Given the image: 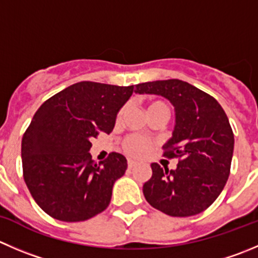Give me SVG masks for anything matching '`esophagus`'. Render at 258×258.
<instances>
[{"label": "esophagus", "instance_id": "esophagus-1", "mask_svg": "<svg viewBox=\"0 0 258 258\" xmlns=\"http://www.w3.org/2000/svg\"><path fill=\"white\" fill-rule=\"evenodd\" d=\"M127 165H128V169H132L134 166H136V161H134V160H128V161H127Z\"/></svg>", "mask_w": 258, "mask_h": 258}]
</instances>
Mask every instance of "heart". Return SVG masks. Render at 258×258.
I'll return each instance as SVG.
<instances>
[{"label":"heart","instance_id":"heart-1","mask_svg":"<svg viewBox=\"0 0 258 258\" xmlns=\"http://www.w3.org/2000/svg\"><path fill=\"white\" fill-rule=\"evenodd\" d=\"M161 104L162 106H165V104L160 101L150 102V103L147 104V109L152 108V107L155 106H161ZM121 116H122V109L118 112V114H117V121L121 119ZM149 146H150L149 140H146L142 136H139V135H131V136L127 137L123 142L124 151H126L128 155H131V156H141L142 154H145V152L147 151Z\"/></svg>","mask_w":258,"mask_h":258}]
</instances>
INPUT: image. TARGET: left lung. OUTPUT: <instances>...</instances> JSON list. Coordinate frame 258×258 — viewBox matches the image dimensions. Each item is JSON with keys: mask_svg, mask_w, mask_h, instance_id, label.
<instances>
[{"mask_svg": "<svg viewBox=\"0 0 258 258\" xmlns=\"http://www.w3.org/2000/svg\"><path fill=\"white\" fill-rule=\"evenodd\" d=\"M135 92L165 97L176 114L172 137L162 149L179 164L175 170L151 164L145 198L167 216L202 213L218 198L231 172L234 135L226 112L211 94L179 79L137 84Z\"/></svg>", "mask_w": 258, "mask_h": 258, "instance_id": "left-lung-1", "label": "left lung"}]
</instances>
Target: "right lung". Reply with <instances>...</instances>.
Segmentation results:
<instances>
[{
  "label": "right lung",
  "mask_w": 258,
  "mask_h": 258,
  "mask_svg": "<svg viewBox=\"0 0 258 258\" xmlns=\"http://www.w3.org/2000/svg\"><path fill=\"white\" fill-rule=\"evenodd\" d=\"M132 93L134 86L79 82L50 97L34 114L22 136V172L34 201L50 217L82 222L109 206L127 160L111 152L93 162L91 140L111 134Z\"/></svg>",
  "instance_id": "obj_1"
}]
</instances>
